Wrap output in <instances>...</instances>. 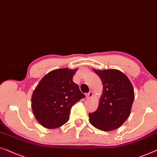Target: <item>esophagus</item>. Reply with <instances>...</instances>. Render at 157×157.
Returning <instances> with one entry per match:
<instances>
[{"label":"esophagus","instance_id":"esophagus-1","mask_svg":"<svg viewBox=\"0 0 157 157\" xmlns=\"http://www.w3.org/2000/svg\"><path fill=\"white\" fill-rule=\"evenodd\" d=\"M93 97V92H92V91H90V92L87 93L86 94V97L87 98V99H90V98H92Z\"/></svg>","mask_w":157,"mask_h":157}]
</instances>
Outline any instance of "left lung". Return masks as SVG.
I'll return each mask as SVG.
<instances>
[{
    "label": "left lung",
    "instance_id": "1",
    "mask_svg": "<svg viewBox=\"0 0 157 157\" xmlns=\"http://www.w3.org/2000/svg\"><path fill=\"white\" fill-rule=\"evenodd\" d=\"M94 71L101 78L103 92L96 111L89 114L90 123L102 131L118 128L130 116L135 94L129 79L115 69Z\"/></svg>",
    "mask_w": 157,
    "mask_h": 157
}]
</instances>
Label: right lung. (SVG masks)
<instances>
[{
    "instance_id": "add662e5",
    "label": "right lung",
    "mask_w": 157,
    "mask_h": 157,
    "mask_svg": "<svg viewBox=\"0 0 157 157\" xmlns=\"http://www.w3.org/2000/svg\"><path fill=\"white\" fill-rule=\"evenodd\" d=\"M77 70L56 69L41 79L32 97V111L46 128L54 129L68 121L72 106L85 94L72 81Z\"/></svg>"
}]
</instances>
